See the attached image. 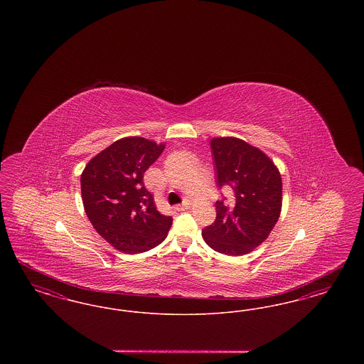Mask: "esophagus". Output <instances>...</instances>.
<instances>
[{
    "instance_id": "esophagus-1",
    "label": "esophagus",
    "mask_w": 364,
    "mask_h": 364,
    "mask_svg": "<svg viewBox=\"0 0 364 364\" xmlns=\"http://www.w3.org/2000/svg\"><path fill=\"white\" fill-rule=\"evenodd\" d=\"M188 208H190V200H184L181 205L174 206V208H176L177 211H183V210H187Z\"/></svg>"
}]
</instances>
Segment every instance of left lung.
<instances>
[{
	"label": "left lung",
	"mask_w": 364,
	"mask_h": 364,
	"mask_svg": "<svg viewBox=\"0 0 364 364\" xmlns=\"http://www.w3.org/2000/svg\"><path fill=\"white\" fill-rule=\"evenodd\" d=\"M217 186L232 191L217 200V217L202 230L203 240L217 252L239 257L267 239L282 205L281 174L273 161L242 139L210 141Z\"/></svg>",
	"instance_id": "8db88e82"
}]
</instances>
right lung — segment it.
Listing matches in <instances>:
<instances>
[{
	"label": "right lung",
	"mask_w": 364,
	"mask_h": 364,
	"mask_svg": "<svg viewBox=\"0 0 364 364\" xmlns=\"http://www.w3.org/2000/svg\"><path fill=\"white\" fill-rule=\"evenodd\" d=\"M165 144L120 139L94 156L80 177L85 211L94 229L125 254L149 251L166 239L172 217L156 210L143 174Z\"/></svg>",
	"instance_id": "1"
}]
</instances>
